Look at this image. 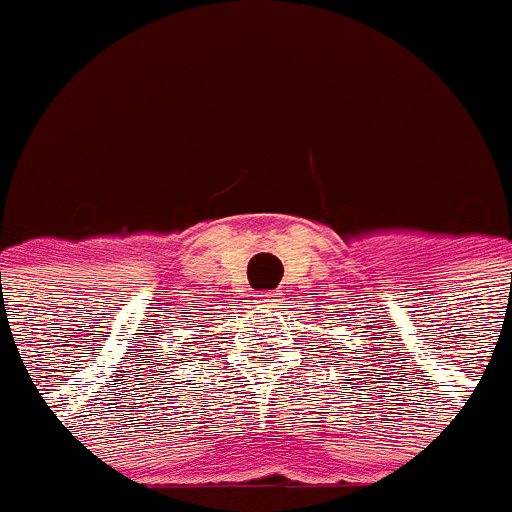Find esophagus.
<instances>
[{"label":"esophagus","instance_id":"obj_1","mask_svg":"<svg viewBox=\"0 0 512 512\" xmlns=\"http://www.w3.org/2000/svg\"><path fill=\"white\" fill-rule=\"evenodd\" d=\"M256 307H259L261 312H269V310H274V307H279V295H274V292H264V295H256Z\"/></svg>","mask_w":512,"mask_h":512}]
</instances>
